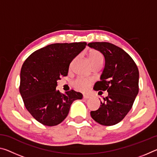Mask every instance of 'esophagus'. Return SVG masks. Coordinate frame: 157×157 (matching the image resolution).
<instances>
[{
	"mask_svg": "<svg viewBox=\"0 0 157 157\" xmlns=\"http://www.w3.org/2000/svg\"><path fill=\"white\" fill-rule=\"evenodd\" d=\"M83 98H84V99H86V100H87V99H89V98H90V96H89V95H84Z\"/></svg>",
	"mask_w": 157,
	"mask_h": 157,
	"instance_id": "esophagus-1",
	"label": "esophagus"
}]
</instances>
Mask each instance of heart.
<instances>
[{
    "label": "heart",
    "instance_id": "obj_1",
    "mask_svg": "<svg viewBox=\"0 0 157 157\" xmlns=\"http://www.w3.org/2000/svg\"><path fill=\"white\" fill-rule=\"evenodd\" d=\"M88 58L93 66L97 64H102L103 62V56L99 51H98L96 50H90L88 53ZM73 62L71 63V66H72ZM91 84L92 82L90 79L78 78L74 81L73 86L78 91L85 92L89 89Z\"/></svg>",
    "mask_w": 157,
    "mask_h": 157
}]
</instances>
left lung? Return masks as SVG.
Here are the masks:
<instances>
[{"label":"left lung","mask_w":157,"mask_h":157,"mask_svg":"<svg viewBox=\"0 0 157 157\" xmlns=\"http://www.w3.org/2000/svg\"><path fill=\"white\" fill-rule=\"evenodd\" d=\"M88 46L100 51L105 65L95 91H107L98 110L91 111L95 121L105 126L118 123L132 107L139 93V69L134 61L121 48L108 42H92ZM102 92V91H99Z\"/></svg>","instance_id":"obj_1"}]
</instances>
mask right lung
Here are the masks:
<instances>
[{"instance_id":"obj_1","label":"right lung","mask_w":157,"mask_h":157,"mask_svg":"<svg viewBox=\"0 0 157 157\" xmlns=\"http://www.w3.org/2000/svg\"><path fill=\"white\" fill-rule=\"evenodd\" d=\"M86 46V42L50 44L32 53L23 63L19 91L25 108L40 123L57 125L68 116L73 101L82 98L81 93L71 90L63 94L56 87Z\"/></svg>"}]
</instances>
